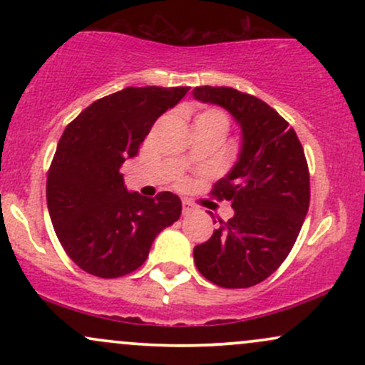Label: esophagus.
I'll list each match as a JSON object with an SVG mask.
<instances>
[{
    "label": "esophagus",
    "mask_w": 365,
    "mask_h": 365,
    "mask_svg": "<svg viewBox=\"0 0 365 365\" xmlns=\"http://www.w3.org/2000/svg\"><path fill=\"white\" fill-rule=\"evenodd\" d=\"M182 207H183V215H190L192 211H194V206H192L190 202H188V200H183L182 202Z\"/></svg>",
    "instance_id": "esophagus-1"
}]
</instances>
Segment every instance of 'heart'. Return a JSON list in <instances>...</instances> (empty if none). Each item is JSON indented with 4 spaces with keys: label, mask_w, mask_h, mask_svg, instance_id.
Returning a JSON list of instances; mask_svg holds the SVG:
<instances>
[{
    "label": "heart",
    "mask_w": 365,
    "mask_h": 365,
    "mask_svg": "<svg viewBox=\"0 0 365 365\" xmlns=\"http://www.w3.org/2000/svg\"><path fill=\"white\" fill-rule=\"evenodd\" d=\"M195 125H207V127H216L220 130H223L226 133L228 130V116H226L225 111L217 110V108H206V110L199 111L194 118Z\"/></svg>",
    "instance_id": "heart-1"
}]
</instances>
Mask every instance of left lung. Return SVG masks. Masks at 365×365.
Returning a JSON list of instances; mask_svg holds the SVG:
<instances>
[{
	"label": "left lung",
	"instance_id": "1",
	"mask_svg": "<svg viewBox=\"0 0 365 365\" xmlns=\"http://www.w3.org/2000/svg\"><path fill=\"white\" fill-rule=\"evenodd\" d=\"M200 103L217 104L242 130V148L211 194L235 215L195 245L199 273L223 288L264 282L290 254L311 200L305 154L295 130L269 104L232 87H195Z\"/></svg>",
	"mask_w": 365,
	"mask_h": 365
}]
</instances>
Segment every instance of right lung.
<instances>
[{
    "instance_id": "add662e5",
    "label": "right lung",
    "mask_w": 365,
    "mask_h": 365,
    "mask_svg": "<svg viewBox=\"0 0 365 365\" xmlns=\"http://www.w3.org/2000/svg\"><path fill=\"white\" fill-rule=\"evenodd\" d=\"M188 89L127 87L92 103L63 132L46 199L58 240L86 273L120 278L139 269L158 233L182 215L171 192H128L120 166Z\"/></svg>"
}]
</instances>
